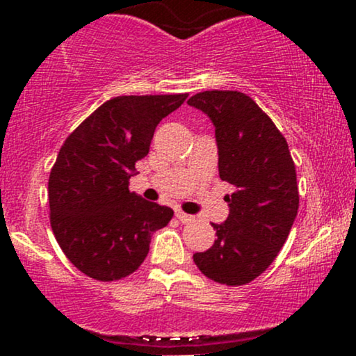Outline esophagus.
<instances>
[{
    "label": "esophagus",
    "instance_id": "1",
    "mask_svg": "<svg viewBox=\"0 0 356 356\" xmlns=\"http://www.w3.org/2000/svg\"><path fill=\"white\" fill-rule=\"evenodd\" d=\"M175 216H177V219L181 220V222H184V224H187V222H194V216H189V214H186V212H182V211H175Z\"/></svg>",
    "mask_w": 356,
    "mask_h": 356
}]
</instances>
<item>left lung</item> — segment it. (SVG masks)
I'll return each instance as SVG.
<instances>
[{
    "label": "left lung",
    "instance_id": "1",
    "mask_svg": "<svg viewBox=\"0 0 356 356\" xmlns=\"http://www.w3.org/2000/svg\"><path fill=\"white\" fill-rule=\"evenodd\" d=\"M216 127L219 177L229 216L212 224L218 239L194 263L216 283H251L283 248L300 206L296 169L288 142L251 97L232 90L195 93L187 100Z\"/></svg>",
    "mask_w": 356,
    "mask_h": 356
}]
</instances>
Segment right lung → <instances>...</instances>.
Returning a JSON list of instances; mask_svg holds the SVG:
<instances>
[{
  "label": "right lung",
  "instance_id": "1",
  "mask_svg": "<svg viewBox=\"0 0 356 356\" xmlns=\"http://www.w3.org/2000/svg\"><path fill=\"white\" fill-rule=\"evenodd\" d=\"M179 95L107 100L68 136L48 181L50 222L61 251L83 275L117 281L144 263L150 239L174 211L129 191L155 127L184 104Z\"/></svg>",
  "mask_w": 356,
  "mask_h": 356
}]
</instances>
